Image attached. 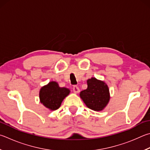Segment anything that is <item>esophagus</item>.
<instances>
[{"label": "esophagus", "instance_id": "34e87169", "mask_svg": "<svg viewBox=\"0 0 150 150\" xmlns=\"http://www.w3.org/2000/svg\"><path fill=\"white\" fill-rule=\"evenodd\" d=\"M73 92H74V93H75V94H77L80 92L79 88V87L77 86H74L73 87Z\"/></svg>", "mask_w": 150, "mask_h": 150}]
</instances>
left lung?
Returning <instances> with one entry per match:
<instances>
[{
  "mask_svg": "<svg viewBox=\"0 0 150 150\" xmlns=\"http://www.w3.org/2000/svg\"><path fill=\"white\" fill-rule=\"evenodd\" d=\"M87 88L80 92V98L88 108L102 111L110 100V89L104 81L92 77L86 81Z\"/></svg>",
  "mask_w": 150,
  "mask_h": 150,
  "instance_id": "obj_1",
  "label": "left lung"
}]
</instances>
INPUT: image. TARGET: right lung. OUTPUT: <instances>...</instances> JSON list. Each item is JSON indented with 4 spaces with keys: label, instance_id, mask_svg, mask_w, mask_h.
Returning <instances> with one entry per match:
<instances>
[{
    "label": "right lung",
    "instance_id": "add662e5",
    "mask_svg": "<svg viewBox=\"0 0 150 150\" xmlns=\"http://www.w3.org/2000/svg\"><path fill=\"white\" fill-rule=\"evenodd\" d=\"M69 93V88L60 87L56 81H50L40 89V102L49 110L54 111L60 107L62 102Z\"/></svg>",
    "mask_w": 150,
    "mask_h": 150
}]
</instances>
